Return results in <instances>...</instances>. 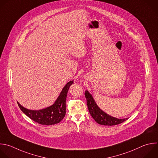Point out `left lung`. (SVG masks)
Returning a JSON list of instances; mask_svg holds the SVG:
<instances>
[{
  "label": "left lung",
  "instance_id": "1",
  "mask_svg": "<svg viewBox=\"0 0 158 158\" xmlns=\"http://www.w3.org/2000/svg\"><path fill=\"white\" fill-rule=\"evenodd\" d=\"M85 97L87 100V105L89 111V113L94 120L100 125L113 126L120 124L128 118L118 119L110 116L106 113L103 112L97 106L92 95L89 93L87 90L85 92Z\"/></svg>",
  "mask_w": 158,
  "mask_h": 158
}]
</instances>
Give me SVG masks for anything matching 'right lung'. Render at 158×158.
I'll return each mask as SVG.
<instances>
[{"label": "right lung", "instance_id": "1", "mask_svg": "<svg viewBox=\"0 0 158 158\" xmlns=\"http://www.w3.org/2000/svg\"><path fill=\"white\" fill-rule=\"evenodd\" d=\"M73 81L66 84L60 96L52 106L40 110H28L17 102L20 110L34 122L45 125H51L60 123L66 115V100L70 85Z\"/></svg>", "mask_w": 158, "mask_h": 158}]
</instances>
